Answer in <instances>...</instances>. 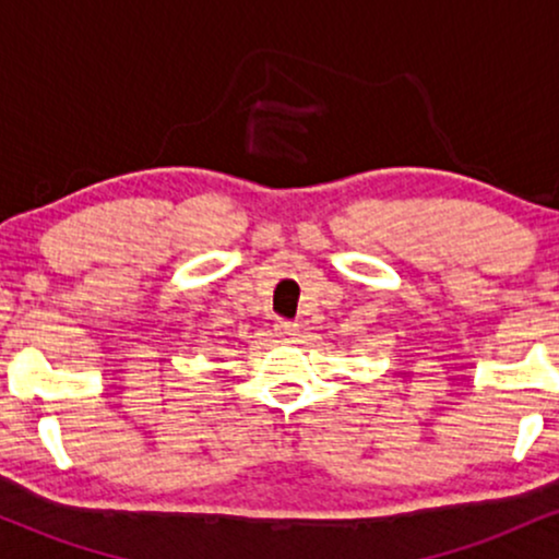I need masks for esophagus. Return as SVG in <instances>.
<instances>
[{
    "label": "esophagus",
    "instance_id": "34e87169",
    "mask_svg": "<svg viewBox=\"0 0 559 559\" xmlns=\"http://www.w3.org/2000/svg\"><path fill=\"white\" fill-rule=\"evenodd\" d=\"M297 323H292V320H278V323H275V336H281L284 342L297 336Z\"/></svg>",
    "mask_w": 559,
    "mask_h": 559
}]
</instances>
